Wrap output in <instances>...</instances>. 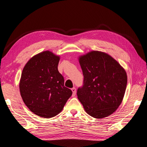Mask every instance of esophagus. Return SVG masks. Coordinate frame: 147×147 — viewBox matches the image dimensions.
Instances as JSON below:
<instances>
[{"mask_svg": "<svg viewBox=\"0 0 147 147\" xmlns=\"http://www.w3.org/2000/svg\"><path fill=\"white\" fill-rule=\"evenodd\" d=\"M72 91V92H73V96H74L75 95V94H76V88H75V87L72 88V89H71Z\"/></svg>", "mask_w": 147, "mask_h": 147, "instance_id": "34e87169", "label": "esophagus"}]
</instances>
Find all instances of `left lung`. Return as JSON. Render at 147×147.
<instances>
[{"instance_id":"left-lung-1","label":"left lung","mask_w":147,"mask_h":147,"mask_svg":"<svg viewBox=\"0 0 147 147\" xmlns=\"http://www.w3.org/2000/svg\"><path fill=\"white\" fill-rule=\"evenodd\" d=\"M78 59L84 80L77 94L84 110L95 118L112 115L121 104L125 93V70L112 56L99 51L89 52Z\"/></svg>"}]
</instances>
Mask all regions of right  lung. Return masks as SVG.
<instances>
[{"instance_id": "right-lung-1", "label": "right lung", "mask_w": 147, "mask_h": 147, "mask_svg": "<svg viewBox=\"0 0 147 147\" xmlns=\"http://www.w3.org/2000/svg\"><path fill=\"white\" fill-rule=\"evenodd\" d=\"M59 60L51 51L41 52L29 60L21 74L22 99L31 112L42 118L56 116L72 94L57 69Z\"/></svg>"}]
</instances>
